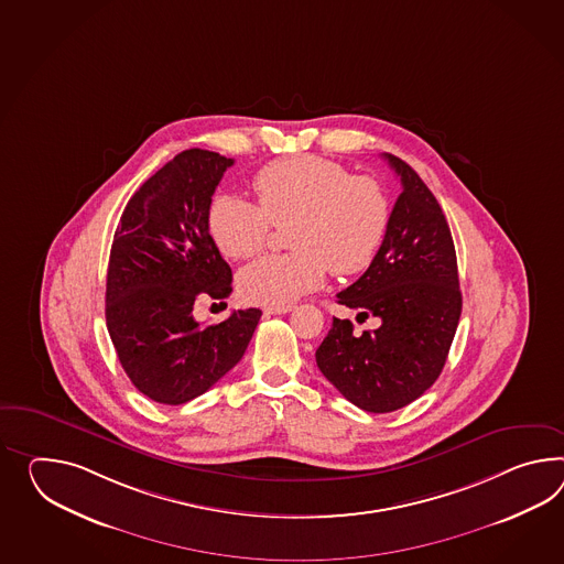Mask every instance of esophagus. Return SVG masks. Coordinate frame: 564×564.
I'll return each instance as SVG.
<instances>
[{
	"label": "esophagus",
	"mask_w": 564,
	"mask_h": 564,
	"mask_svg": "<svg viewBox=\"0 0 564 564\" xmlns=\"http://www.w3.org/2000/svg\"><path fill=\"white\" fill-rule=\"evenodd\" d=\"M291 310H293V305H269V307H264V314L276 316V314H288Z\"/></svg>",
	"instance_id": "1"
}]
</instances>
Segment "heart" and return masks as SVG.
I'll list each match as a JSON object with an SVG mask.
<instances>
[{"mask_svg": "<svg viewBox=\"0 0 564 564\" xmlns=\"http://www.w3.org/2000/svg\"><path fill=\"white\" fill-rule=\"evenodd\" d=\"M252 187L261 207L218 195L207 212V230L224 257L240 261L259 254L273 226H288L295 252L248 264L238 289L250 303L285 305L334 275L371 267L389 230L391 207L383 185L369 175L319 156H291L262 166Z\"/></svg>", "mask_w": 564, "mask_h": 564, "instance_id": "1", "label": "heart"}]
</instances>
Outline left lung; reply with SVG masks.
I'll use <instances>...</instances> for the list:
<instances>
[{"mask_svg": "<svg viewBox=\"0 0 564 564\" xmlns=\"http://www.w3.org/2000/svg\"><path fill=\"white\" fill-rule=\"evenodd\" d=\"M401 193L383 247L338 303L357 319L379 317L375 330L352 334V322L334 317L316 350L317 369L360 410L395 412L438 379L460 319L463 295L453 234L436 197L412 166L393 154Z\"/></svg>", "mask_w": 564, "mask_h": 564, "instance_id": "left-lung-1", "label": "left lung"}]
</instances>
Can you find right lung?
<instances>
[{
  "instance_id": "add662e5",
  "label": "right lung",
  "mask_w": 564,
  "mask_h": 564,
  "mask_svg": "<svg viewBox=\"0 0 564 564\" xmlns=\"http://www.w3.org/2000/svg\"><path fill=\"white\" fill-rule=\"evenodd\" d=\"M234 159L189 149L144 181L113 234L106 324L140 393L181 405L206 393L245 355L262 312H232L220 324L193 317L199 295L226 300L232 269L207 230V212Z\"/></svg>"
}]
</instances>
